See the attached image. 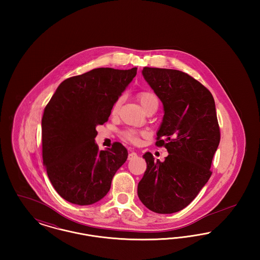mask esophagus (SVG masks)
<instances>
[{
	"label": "esophagus",
	"mask_w": 260,
	"mask_h": 260,
	"mask_svg": "<svg viewBox=\"0 0 260 260\" xmlns=\"http://www.w3.org/2000/svg\"><path fill=\"white\" fill-rule=\"evenodd\" d=\"M136 157H137V154H136V152H129V154H128V156H127V160H134V159H136Z\"/></svg>",
	"instance_id": "34e87169"
}]
</instances>
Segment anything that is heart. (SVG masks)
I'll use <instances>...</instances> for the list:
<instances>
[{
	"label": "heart",
	"mask_w": 260,
	"mask_h": 260,
	"mask_svg": "<svg viewBox=\"0 0 260 260\" xmlns=\"http://www.w3.org/2000/svg\"><path fill=\"white\" fill-rule=\"evenodd\" d=\"M137 98H138L139 102L141 103L142 107L145 109L146 112L148 111L149 109H151L152 107L159 105V99L156 96V94H154L151 91H141L137 94ZM120 104H121V99H119L114 104V106L112 108L113 114H115L117 112ZM121 136H122V138H124V140H127L133 143H137L138 139H139V133H137L134 129H125L124 132H122Z\"/></svg>",
	"instance_id": "b5f03b06"
}]
</instances>
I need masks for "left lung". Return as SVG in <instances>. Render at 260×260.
Instances as JSON below:
<instances>
[{"label":"left lung","mask_w":260,"mask_h":260,"mask_svg":"<svg viewBox=\"0 0 260 260\" xmlns=\"http://www.w3.org/2000/svg\"><path fill=\"white\" fill-rule=\"evenodd\" d=\"M142 74L161 99L165 115L156 145L165 161L143 155L147 169L137 186L142 204L157 213L183 210L210 179L211 161L220 141L214 99L210 90L179 70L144 67Z\"/></svg>","instance_id":"obj_1"}]
</instances>
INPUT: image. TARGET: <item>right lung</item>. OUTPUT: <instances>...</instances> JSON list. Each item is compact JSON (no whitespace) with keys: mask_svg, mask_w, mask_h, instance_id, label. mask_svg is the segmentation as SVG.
<instances>
[{"mask_svg":"<svg viewBox=\"0 0 260 260\" xmlns=\"http://www.w3.org/2000/svg\"><path fill=\"white\" fill-rule=\"evenodd\" d=\"M137 68H96L63 81L44 110L43 161L62 198L87 206L103 198L124 165L127 150L120 142L99 151L98 124L108 121L113 105L136 77Z\"/></svg>","mask_w":260,"mask_h":260,"instance_id":"add662e5","label":"right lung"}]
</instances>
